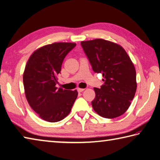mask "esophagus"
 Instances as JSON below:
<instances>
[{
	"instance_id": "1",
	"label": "esophagus",
	"mask_w": 160,
	"mask_h": 160,
	"mask_svg": "<svg viewBox=\"0 0 160 160\" xmlns=\"http://www.w3.org/2000/svg\"><path fill=\"white\" fill-rule=\"evenodd\" d=\"M84 90H85L84 88H78L77 91L79 92H83V91H84Z\"/></svg>"
}]
</instances>
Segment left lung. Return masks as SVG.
<instances>
[{
  "label": "left lung",
  "instance_id": "left-lung-1",
  "mask_svg": "<svg viewBox=\"0 0 160 160\" xmlns=\"http://www.w3.org/2000/svg\"><path fill=\"white\" fill-rule=\"evenodd\" d=\"M81 45L94 72L102 74L103 77L100 88H94V110L108 119L122 115L136 92L134 64L124 49L112 41L96 38L81 41Z\"/></svg>",
  "mask_w": 160,
  "mask_h": 160
}]
</instances>
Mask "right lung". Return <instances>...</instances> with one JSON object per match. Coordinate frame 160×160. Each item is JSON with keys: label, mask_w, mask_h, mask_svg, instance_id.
<instances>
[{"label": "right lung", "mask_w": 160, "mask_h": 160, "mask_svg": "<svg viewBox=\"0 0 160 160\" xmlns=\"http://www.w3.org/2000/svg\"><path fill=\"white\" fill-rule=\"evenodd\" d=\"M74 43H54L36 50L26 64L23 85L26 99L40 118L49 122L63 119L71 111L77 90L56 86L61 65Z\"/></svg>", "instance_id": "1"}]
</instances>
